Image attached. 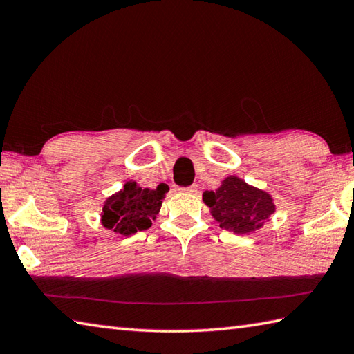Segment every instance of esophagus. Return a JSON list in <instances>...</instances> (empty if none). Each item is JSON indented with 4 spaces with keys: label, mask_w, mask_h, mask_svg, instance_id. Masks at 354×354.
<instances>
[{
    "label": "esophagus",
    "mask_w": 354,
    "mask_h": 354,
    "mask_svg": "<svg viewBox=\"0 0 354 354\" xmlns=\"http://www.w3.org/2000/svg\"><path fill=\"white\" fill-rule=\"evenodd\" d=\"M183 192H185V193H192V194H194V193H198V185L196 184H193V185H190V187H185V189H181Z\"/></svg>",
    "instance_id": "1"
}]
</instances>
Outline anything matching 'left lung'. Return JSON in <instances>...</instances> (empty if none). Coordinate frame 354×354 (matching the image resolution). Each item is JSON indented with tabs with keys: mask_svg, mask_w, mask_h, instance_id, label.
<instances>
[{
	"mask_svg": "<svg viewBox=\"0 0 354 354\" xmlns=\"http://www.w3.org/2000/svg\"><path fill=\"white\" fill-rule=\"evenodd\" d=\"M221 228L250 234L263 227L270 214L275 212L272 198L266 192L248 185L243 179L228 176L216 192L202 194Z\"/></svg>",
	"mask_w": 354,
	"mask_h": 354,
	"instance_id": "obj_1",
	"label": "left lung"
}]
</instances>
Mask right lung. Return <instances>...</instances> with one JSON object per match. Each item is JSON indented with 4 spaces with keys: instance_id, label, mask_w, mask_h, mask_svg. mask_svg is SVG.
Returning a JSON list of instances; mask_svg holds the SVG:
<instances>
[{
    "instance_id": "1",
    "label": "right lung",
    "mask_w": 354,
    "mask_h": 354,
    "mask_svg": "<svg viewBox=\"0 0 354 354\" xmlns=\"http://www.w3.org/2000/svg\"><path fill=\"white\" fill-rule=\"evenodd\" d=\"M167 192L169 187L165 184L150 190L142 189L133 181L126 183L122 190L104 202L102 212L103 227L122 236H131L137 231L150 228Z\"/></svg>"
}]
</instances>
